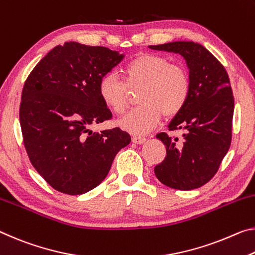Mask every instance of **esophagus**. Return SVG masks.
<instances>
[{
    "mask_svg": "<svg viewBox=\"0 0 255 255\" xmlns=\"http://www.w3.org/2000/svg\"><path fill=\"white\" fill-rule=\"evenodd\" d=\"M131 140H132V143H135V144H143L145 140H146V138L142 136H132Z\"/></svg>",
    "mask_w": 255,
    "mask_h": 255,
    "instance_id": "obj_1",
    "label": "esophagus"
}]
</instances>
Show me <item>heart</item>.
<instances>
[{
    "label": "heart",
    "mask_w": 255,
    "mask_h": 255,
    "mask_svg": "<svg viewBox=\"0 0 255 255\" xmlns=\"http://www.w3.org/2000/svg\"><path fill=\"white\" fill-rule=\"evenodd\" d=\"M125 83L115 74L103 75L98 84L102 103L116 115L127 107V87L142 86L138 103L119 120V126L135 135L152 130L161 116L175 117L183 110L191 94V77L180 64L159 54L145 53L135 56L123 69Z\"/></svg>",
    "instance_id": "obj_1"
}]
</instances>
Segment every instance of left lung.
Listing matches in <instances>:
<instances>
[{
    "mask_svg": "<svg viewBox=\"0 0 255 255\" xmlns=\"http://www.w3.org/2000/svg\"><path fill=\"white\" fill-rule=\"evenodd\" d=\"M179 53L191 77V94L170 124L183 130V140L160 132L167 155L155 165L156 178L168 187L191 191L213 178L232 143L234 96L225 67L212 53L194 42H171L148 46Z\"/></svg>",
    "mask_w": 255,
    "mask_h": 255,
    "instance_id": "8db88e82",
    "label": "left lung"
}]
</instances>
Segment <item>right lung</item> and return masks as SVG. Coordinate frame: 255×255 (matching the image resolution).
Instances as JSON below:
<instances>
[{"label": "right lung", "mask_w": 255, "mask_h": 255, "mask_svg": "<svg viewBox=\"0 0 255 255\" xmlns=\"http://www.w3.org/2000/svg\"><path fill=\"white\" fill-rule=\"evenodd\" d=\"M123 58L110 48L67 42L48 52L26 79L19 110L23 145L36 171L56 191L79 195L95 188L130 143L118 127L90 129L112 118L98 84Z\"/></svg>", "instance_id": "obj_1"}]
</instances>
